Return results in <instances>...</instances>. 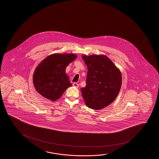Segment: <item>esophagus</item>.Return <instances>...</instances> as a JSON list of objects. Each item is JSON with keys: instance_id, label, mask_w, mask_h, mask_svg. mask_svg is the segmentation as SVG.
<instances>
[{"instance_id": "esophagus-1", "label": "esophagus", "mask_w": 159, "mask_h": 159, "mask_svg": "<svg viewBox=\"0 0 159 159\" xmlns=\"http://www.w3.org/2000/svg\"><path fill=\"white\" fill-rule=\"evenodd\" d=\"M73 86H74V87H76V88H78L79 87V84H77V83H74L73 84Z\"/></svg>"}]
</instances>
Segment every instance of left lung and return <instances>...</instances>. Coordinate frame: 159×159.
<instances>
[{
    "label": "left lung",
    "instance_id": "obj_1",
    "mask_svg": "<svg viewBox=\"0 0 159 159\" xmlns=\"http://www.w3.org/2000/svg\"><path fill=\"white\" fill-rule=\"evenodd\" d=\"M87 66L86 86L81 88L86 106L102 109L117 98L122 84L120 71L111 60L104 55L83 56Z\"/></svg>",
    "mask_w": 159,
    "mask_h": 159
}]
</instances>
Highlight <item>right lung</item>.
Returning a JSON list of instances; mask_svg holds the SVG:
<instances>
[{"instance_id":"obj_1","label":"right lung","mask_w":159,"mask_h":159,"mask_svg":"<svg viewBox=\"0 0 159 159\" xmlns=\"http://www.w3.org/2000/svg\"><path fill=\"white\" fill-rule=\"evenodd\" d=\"M76 58V55L74 54L56 53L44 59L35 68L33 74V84L37 91L53 101L60 98L71 86L65 69Z\"/></svg>"}]
</instances>
